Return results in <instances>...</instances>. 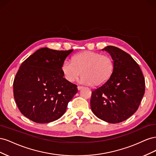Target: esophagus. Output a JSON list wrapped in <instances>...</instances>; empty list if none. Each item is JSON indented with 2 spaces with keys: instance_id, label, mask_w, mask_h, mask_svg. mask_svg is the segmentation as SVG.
Here are the masks:
<instances>
[{
  "instance_id": "esophagus-1",
  "label": "esophagus",
  "mask_w": 156,
  "mask_h": 156,
  "mask_svg": "<svg viewBox=\"0 0 156 156\" xmlns=\"http://www.w3.org/2000/svg\"><path fill=\"white\" fill-rule=\"evenodd\" d=\"M83 87H81V86H77V89L79 90H80L81 89H82Z\"/></svg>"
}]
</instances>
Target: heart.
Returning <instances> with one entry per match:
<instances>
[{
  "label": "heart",
  "instance_id": "b5f03b06",
  "mask_svg": "<svg viewBox=\"0 0 156 156\" xmlns=\"http://www.w3.org/2000/svg\"><path fill=\"white\" fill-rule=\"evenodd\" d=\"M114 69V60L110 56L89 51L75 55L72 62L64 60L61 66L67 81L74 82L81 73V81L91 87L105 84L112 76Z\"/></svg>",
  "mask_w": 156,
  "mask_h": 156
}]
</instances>
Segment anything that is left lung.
Masks as SVG:
<instances>
[{
	"instance_id": "left-lung-1",
	"label": "left lung",
	"mask_w": 156,
	"mask_h": 156,
	"mask_svg": "<svg viewBox=\"0 0 156 156\" xmlns=\"http://www.w3.org/2000/svg\"><path fill=\"white\" fill-rule=\"evenodd\" d=\"M115 62L111 78L92 92L90 107L99 119L108 123L124 121L138 109L145 90V81L138 64L115 46L103 49Z\"/></svg>"
}]
</instances>
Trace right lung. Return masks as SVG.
Masks as SVG:
<instances>
[{"label": "right lung", "mask_w": 156, "mask_h": 156, "mask_svg": "<svg viewBox=\"0 0 156 156\" xmlns=\"http://www.w3.org/2000/svg\"><path fill=\"white\" fill-rule=\"evenodd\" d=\"M73 49L41 48L23 62L14 78L13 96L22 114L36 123L58 120L77 92L64 77L61 66Z\"/></svg>", "instance_id": "add662e5"}]
</instances>
